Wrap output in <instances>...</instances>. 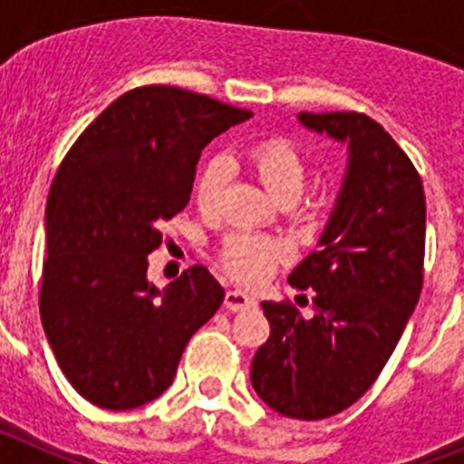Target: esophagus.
<instances>
[{"label": "esophagus", "mask_w": 464, "mask_h": 464, "mask_svg": "<svg viewBox=\"0 0 464 464\" xmlns=\"http://www.w3.org/2000/svg\"><path fill=\"white\" fill-rule=\"evenodd\" d=\"M257 304V299L253 295L244 293V290H227L225 295V309L229 311H244L253 309Z\"/></svg>", "instance_id": "obj_1"}]
</instances>
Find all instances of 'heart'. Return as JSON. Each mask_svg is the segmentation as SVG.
<instances>
[{
	"instance_id": "1",
	"label": "heart",
	"mask_w": 464,
	"mask_h": 464,
	"mask_svg": "<svg viewBox=\"0 0 464 464\" xmlns=\"http://www.w3.org/2000/svg\"><path fill=\"white\" fill-rule=\"evenodd\" d=\"M246 165L260 183L276 197L297 199L306 186V162L293 143L281 137L260 139L246 150ZM227 160L213 155L204 160L195 179V202L202 213H216L223 202L227 186ZM288 257V248L281 239L253 232H232L220 246V262L235 278L246 283L265 281Z\"/></svg>"
}]
</instances>
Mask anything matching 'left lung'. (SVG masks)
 Returning a JSON list of instances; mask_svg holds the SVG:
<instances>
[{"mask_svg": "<svg viewBox=\"0 0 464 464\" xmlns=\"http://www.w3.org/2000/svg\"><path fill=\"white\" fill-rule=\"evenodd\" d=\"M299 122L348 143L346 179L321 248L288 276L293 288L311 290L314 315L262 302L272 332L253 358L251 383L274 411L321 420L370 391L416 309L425 192L409 155L370 116L302 111Z\"/></svg>", "mask_w": 464, "mask_h": 464, "instance_id": "obj_1", "label": "left lung"}]
</instances>
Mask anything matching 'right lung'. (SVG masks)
<instances>
[{
  "instance_id": "obj_1",
  "label": "right lung",
  "mask_w": 464,
  "mask_h": 464,
  "mask_svg": "<svg viewBox=\"0 0 464 464\" xmlns=\"http://www.w3.org/2000/svg\"><path fill=\"white\" fill-rule=\"evenodd\" d=\"M246 109L174 85L121 94L83 130L53 179L39 311L69 383L94 407L137 409L171 385L190 337L225 290L192 265L162 293L149 256L186 208L197 160Z\"/></svg>"
}]
</instances>
